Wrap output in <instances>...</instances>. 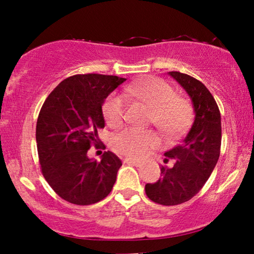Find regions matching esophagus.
I'll use <instances>...</instances> for the list:
<instances>
[{
	"label": "esophagus",
	"instance_id": "esophagus-1",
	"mask_svg": "<svg viewBox=\"0 0 254 254\" xmlns=\"http://www.w3.org/2000/svg\"><path fill=\"white\" fill-rule=\"evenodd\" d=\"M125 163H127V164H130V165H134V166H140L141 165V162L136 161V159H131V158H125L124 159Z\"/></svg>",
	"mask_w": 254,
	"mask_h": 254
}]
</instances>
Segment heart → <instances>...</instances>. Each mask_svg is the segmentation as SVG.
I'll use <instances>...</instances> for the list:
<instances>
[{"label":"heart","mask_w":254,"mask_h":254,"mask_svg":"<svg viewBox=\"0 0 254 254\" xmlns=\"http://www.w3.org/2000/svg\"><path fill=\"white\" fill-rule=\"evenodd\" d=\"M125 95L143 103L150 109L148 121L164 138L171 140L189 127L192 109L185 99L176 97L173 89L159 78H148L125 88ZM126 100L121 95L112 93L103 104V116L111 127L123 124ZM157 144L151 131L127 128L114 135L112 149L118 154L130 158H142Z\"/></svg>","instance_id":"b5f03b06"}]
</instances>
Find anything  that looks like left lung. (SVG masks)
<instances>
[{"label": "left lung", "instance_id": "obj_1", "mask_svg": "<svg viewBox=\"0 0 254 254\" xmlns=\"http://www.w3.org/2000/svg\"><path fill=\"white\" fill-rule=\"evenodd\" d=\"M192 100L195 118L183 142L165 152L171 166L161 168L157 182L145 185V194L163 206H176L192 199L209 178L220 157L221 113L203 83L179 71H169Z\"/></svg>", "mask_w": 254, "mask_h": 254}]
</instances>
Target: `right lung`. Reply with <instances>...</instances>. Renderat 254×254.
<instances>
[{
  "mask_svg": "<svg viewBox=\"0 0 254 254\" xmlns=\"http://www.w3.org/2000/svg\"><path fill=\"white\" fill-rule=\"evenodd\" d=\"M126 78L84 74L65 78L50 93L37 120L36 140L41 172L55 193L68 202L88 206L111 193L123 163L111 151L102 161L88 150L99 143L105 127L104 100ZM105 148V147H104Z\"/></svg>",
  "mask_w": 254,
  "mask_h": 254,
  "instance_id": "add662e5",
  "label": "right lung"
}]
</instances>
